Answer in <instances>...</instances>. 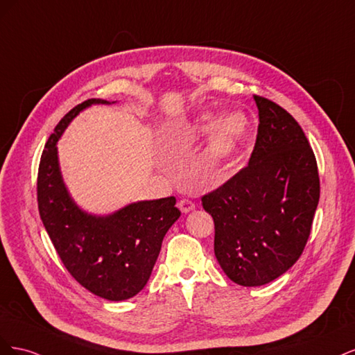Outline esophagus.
<instances>
[{
  "mask_svg": "<svg viewBox=\"0 0 355 355\" xmlns=\"http://www.w3.org/2000/svg\"><path fill=\"white\" fill-rule=\"evenodd\" d=\"M178 206H179V209H180L182 213H189V211H192V210L196 209V204L192 202L191 200H188V198H182V200L178 202Z\"/></svg>",
  "mask_w": 355,
  "mask_h": 355,
  "instance_id": "1",
  "label": "esophagus"
}]
</instances>
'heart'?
I'll use <instances>...</instances> for the list:
<instances>
[{"instance_id":"b5f03b06","label":"heart","mask_w":355,"mask_h":355,"mask_svg":"<svg viewBox=\"0 0 355 355\" xmlns=\"http://www.w3.org/2000/svg\"><path fill=\"white\" fill-rule=\"evenodd\" d=\"M213 116L202 114L196 120L192 135L206 133L211 125ZM250 133V121L244 112L235 111L218 118L211 125L207 153L213 161H223L237 154Z\"/></svg>"}]
</instances>
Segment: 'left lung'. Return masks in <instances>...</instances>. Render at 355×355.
Segmentation results:
<instances>
[{
    "label": "left lung",
    "mask_w": 355,
    "mask_h": 355,
    "mask_svg": "<svg viewBox=\"0 0 355 355\" xmlns=\"http://www.w3.org/2000/svg\"><path fill=\"white\" fill-rule=\"evenodd\" d=\"M259 127L249 164L201 197L214 222V256L230 280L270 283L302 254L320 200L317 161L295 118L253 96Z\"/></svg>",
    "instance_id": "obj_1"
}]
</instances>
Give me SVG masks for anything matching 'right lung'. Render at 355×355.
Returning a JSON list of instances; mask_svg holds the SVG:
<instances>
[{
    "label": "right lung",
    "mask_w": 355,
    "mask_h": 355,
    "mask_svg": "<svg viewBox=\"0 0 355 355\" xmlns=\"http://www.w3.org/2000/svg\"><path fill=\"white\" fill-rule=\"evenodd\" d=\"M94 103L110 102L89 99L77 105L50 135L38 168V210L68 272L93 295L118 302L145 287L180 211L175 197L132 202L106 216L75 204L63 184L56 144L73 118Z\"/></svg>",
    "instance_id": "right-lung-1"
}]
</instances>
